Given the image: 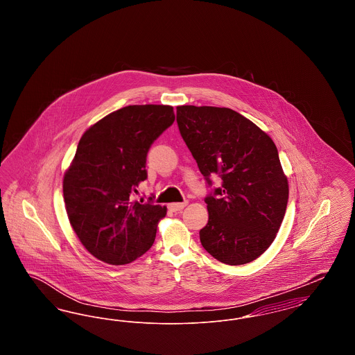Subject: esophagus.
I'll list each match as a JSON object with an SVG mask.
<instances>
[{"instance_id":"esophagus-1","label":"esophagus","mask_w":355,"mask_h":355,"mask_svg":"<svg viewBox=\"0 0 355 355\" xmlns=\"http://www.w3.org/2000/svg\"><path fill=\"white\" fill-rule=\"evenodd\" d=\"M187 202H181V203H170L169 209L171 211H181V210H184V207H185Z\"/></svg>"}]
</instances>
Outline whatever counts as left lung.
I'll use <instances>...</instances> for the list:
<instances>
[{"mask_svg": "<svg viewBox=\"0 0 355 355\" xmlns=\"http://www.w3.org/2000/svg\"><path fill=\"white\" fill-rule=\"evenodd\" d=\"M177 123L205 180L220 187L205 198L203 249L226 265L265 253L285 217L288 184L269 135L229 107L177 106Z\"/></svg>", "mask_w": 355, "mask_h": 355, "instance_id": "8db88e82", "label": "left lung"}]
</instances>
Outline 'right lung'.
I'll use <instances>...</instances> for the list:
<instances>
[{"mask_svg": "<svg viewBox=\"0 0 355 355\" xmlns=\"http://www.w3.org/2000/svg\"><path fill=\"white\" fill-rule=\"evenodd\" d=\"M169 105H129L85 132L64 175L70 225L85 249L109 265L130 263L152 248L166 206L133 201L148 178L146 155L174 122Z\"/></svg>", "mask_w": 355, "mask_h": 355, "instance_id": "right-lung-1", "label": "right lung"}]
</instances>
